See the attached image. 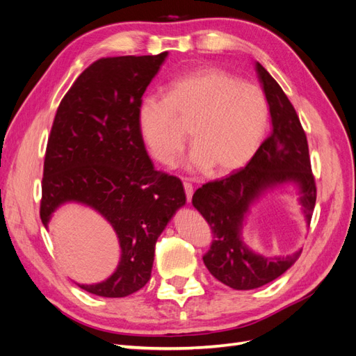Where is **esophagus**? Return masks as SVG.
<instances>
[{"instance_id": "esophagus-1", "label": "esophagus", "mask_w": 356, "mask_h": 356, "mask_svg": "<svg viewBox=\"0 0 356 356\" xmlns=\"http://www.w3.org/2000/svg\"><path fill=\"white\" fill-rule=\"evenodd\" d=\"M182 184H184V190H186V197H187V200L188 202H191V197H193V184L190 181H184L182 182Z\"/></svg>"}]
</instances>
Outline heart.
<instances>
[{"instance_id":"heart-1","label":"heart","mask_w":356,"mask_h":356,"mask_svg":"<svg viewBox=\"0 0 356 356\" xmlns=\"http://www.w3.org/2000/svg\"><path fill=\"white\" fill-rule=\"evenodd\" d=\"M268 120L263 90L218 68L170 80L165 96L147 95L136 108L143 144L165 166L177 161L186 144V127L195 143L188 166L227 174L242 168L260 147Z\"/></svg>"}]
</instances>
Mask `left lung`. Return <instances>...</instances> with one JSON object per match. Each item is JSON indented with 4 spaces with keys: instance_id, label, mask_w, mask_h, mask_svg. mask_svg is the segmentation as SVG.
Wrapping results in <instances>:
<instances>
[{
    "instance_id": "obj_1",
    "label": "left lung",
    "mask_w": 356,
    "mask_h": 356,
    "mask_svg": "<svg viewBox=\"0 0 356 356\" xmlns=\"http://www.w3.org/2000/svg\"><path fill=\"white\" fill-rule=\"evenodd\" d=\"M255 70L270 110L272 132L243 169L207 182L191 200L212 230V245L203 255V263L215 279L233 289H254L275 281L301 254L268 258L252 252L242 239L243 220L251 204L268 188L284 182L298 187L307 224L316 203L305 129L281 86L261 63L257 62Z\"/></svg>"
}]
</instances>
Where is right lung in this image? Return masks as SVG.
I'll return each mask as SVG.
<instances>
[{
	"label": "right lung",
	"instance_id": "add662e5",
	"mask_svg": "<svg viewBox=\"0 0 356 356\" xmlns=\"http://www.w3.org/2000/svg\"><path fill=\"white\" fill-rule=\"evenodd\" d=\"M168 51L102 58L63 96L53 120L41 182L44 227L62 204L92 208L111 224L120 243L117 270L80 285L99 297H126L152 276L157 238L186 204L182 182L156 170L138 134L136 108Z\"/></svg>",
	"mask_w": 356,
	"mask_h": 356
}]
</instances>
